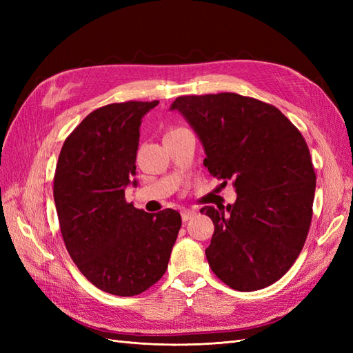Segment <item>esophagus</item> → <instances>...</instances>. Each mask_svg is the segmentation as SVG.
I'll list each match as a JSON object with an SVG mask.
<instances>
[{
    "label": "esophagus",
    "mask_w": 353,
    "mask_h": 353,
    "mask_svg": "<svg viewBox=\"0 0 353 353\" xmlns=\"http://www.w3.org/2000/svg\"><path fill=\"white\" fill-rule=\"evenodd\" d=\"M197 215L196 210H191V209H184L183 212H181V218H183L184 222L190 221L191 218H194Z\"/></svg>",
    "instance_id": "esophagus-1"
}]
</instances>
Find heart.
<instances>
[{
    "label": "heart",
    "instance_id": "heart-1",
    "mask_svg": "<svg viewBox=\"0 0 353 353\" xmlns=\"http://www.w3.org/2000/svg\"><path fill=\"white\" fill-rule=\"evenodd\" d=\"M172 131H175V130H172ZM172 131H169V132H172Z\"/></svg>",
    "mask_w": 353,
    "mask_h": 353
}]
</instances>
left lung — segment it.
Masks as SVG:
<instances>
[{"label":"left lung","mask_w":353,"mask_h":353,"mask_svg":"<svg viewBox=\"0 0 353 353\" xmlns=\"http://www.w3.org/2000/svg\"><path fill=\"white\" fill-rule=\"evenodd\" d=\"M169 110L197 134L209 172L236 187V203L200 210L215 225L212 271L239 292L274 284L297 259L312 219L316 176L305 138L274 105L234 92L184 95Z\"/></svg>","instance_id":"1"}]
</instances>
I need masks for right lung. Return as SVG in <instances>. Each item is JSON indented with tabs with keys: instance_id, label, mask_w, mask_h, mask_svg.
Here are the masks:
<instances>
[{
	"instance_id": "obj_1",
	"label": "right lung",
	"mask_w": 353,
	"mask_h": 353,
	"mask_svg": "<svg viewBox=\"0 0 353 353\" xmlns=\"http://www.w3.org/2000/svg\"><path fill=\"white\" fill-rule=\"evenodd\" d=\"M159 101L113 103L91 112L61 147L54 203L66 249L100 290L135 296L168 268L181 228L174 209L147 213L126 203L137 187L135 159L143 117Z\"/></svg>"
}]
</instances>
